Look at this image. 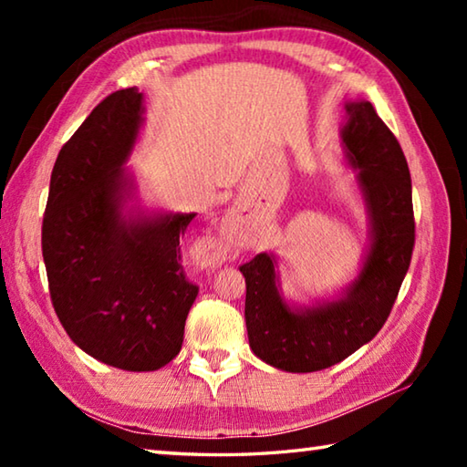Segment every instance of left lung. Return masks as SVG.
I'll return each mask as SVG.
<instances>
[{
	"label": "left lung",
	"instance_id": "obj_1",
	"mask_svg": "<svg viewBox=\"0 0 467 467\" xmlns=\"http://www.w3.org/2000/svg\"><path fill=\"white\" fill-rule=\"evenodd\" d=\"M346 154L368 202L373 247L358 280L337 303L290 311L275 288L274 257L259 253L239 270L247 284L244 321L255 357L290 373L342 362L370 342L389 317L412 262L416 223L406 156L370 102L346 105Z\"/></svg>",
	"mask_w": 467,
	"mask_h": 467
}]
</instances>
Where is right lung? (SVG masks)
<instances>
[{
	"mask_svg": "<svg viewBox=\"0 0 467 467\" xmlns=\"http://www.w3.org/2000/svg\"><path fill=\"white\" fill-rule=\"evenodd\" d=\"M140 123L136 88L92 109L55 161L41 236L63 329L86 354L123 370H156L177 357L200 290L179 247L195 214L121 218V167Z\"/></svg>",
	"mask_w": 467,
	"mask_h": 467,
	"instance_id": "right-lung-1",
	"label": "right lung"
}]
</instances>
